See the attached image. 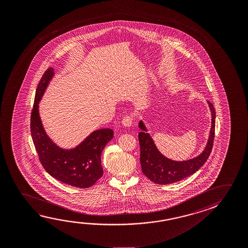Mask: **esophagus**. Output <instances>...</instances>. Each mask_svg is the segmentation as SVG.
Instances as JSON below:
<instances>
[{"mask_svg":"<svg viewBox=\"0 0 248 248\" xmlns=\"http://www.w3.org/2000/svg\"><path fill=\"white\" fill-rule=\"evenodd\" d=\"M132 122H133V118L130 115H127L123 118L122 124L125 127H130L132 125Z\"/></svg>","mask_w":248,"mask_h":248,"instance_id":"obj_1","label":"esophagus"}]
</instances>
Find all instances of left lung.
Returning a JSON list of instances; mask_svg holds the SVG:
<instances>
[{"label":"left lung","mask_w":248,"mask_h":248,"mask_svg":"<svg viewBox=\"0 0 248 248\" xmlns=\"http://www.w3.org/2000/svg\"><path fill=\"white\" fill-rule=\"evenodd\" d=\"M212 115V125L209 138L205 150L195 158L187 161H174L167 158L155 146L150 135L147 132L146 127L142 120L139 122V128L142 130L138 133L140 144V163L142 173L145 176L157 184H170L182 181L185 177L195 174L196 171L206 163L211 153L215 130V107L207 101Z\"/></svg>","instance_id":"1"}]
</instances>
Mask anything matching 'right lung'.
<instances>
[{
    "mask_svg": "<svg viewBox=\"0 0 248 248\" xmlns=\"http://www.w3.org/2000/svg\"><path fill=\"white\" fill-rule=\"evenodd\" d=\"M53 75L54 71L50 67L37 86L30 121L33 144L40 162L49 175L70 186L86 188L103 175L101 153L113 138V130H95L71 150L56 145L46 133L39 114V103Z\"/></svg>",
    "mask_w": 248,
    "mask_h": 248,
    "instance_id": "add662e5",
    "label": "right lung"
}]
</instances>
